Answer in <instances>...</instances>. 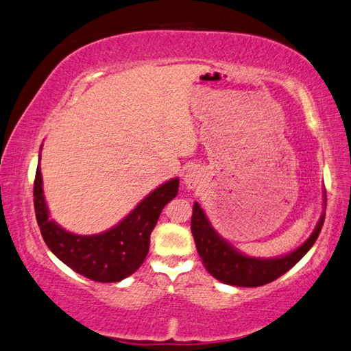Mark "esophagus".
<instances>
[{
  "label": "esophagus",
  "instance_id": "1",
  "mask_svg": "<svg viewBox=\"0 0 351 351\" xmlns=\"http://www.w3.org/2000/svg\"><path fill=\"white\" fill-rule=\"evenodd\" d=\"M197 182H199V177H197V172L194 171V169H188L186 171V174H185V183L190 188H194L197 185Z\"/></svg>",
  "mask_w": 351,
  "mask_h": 351
}]
</instances>
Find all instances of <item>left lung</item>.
Returning <instances> with one entry per match:
<instances>
[{"mask_svg":"<svg viewBox=\"0 0 351 351\" xmlns=\"http://www.w3.org/2000/svg\"><path fill=\"white\" fill-rule=\"evenodd\" d=\"M323 221H325V212L322 213L314 232L303 245L289 254L271 258L251 257L235 250L213 229L199 202H194L193 206L191 232L204 267L215 279L229 285H237V287H258L282 276L304 257L306 252L315 243Z\"/></svg>","mask_w":351,"mask_h":351,"instance_id":"8db88e82","label":"left lung"}]
</instances>
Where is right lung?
<instances>
[{
  "mask_svg": "<svg viewBox=\"0 0 351 351\" xmlns=\"http://www.w3.org/2000/svg\"><path fill=\"white\" fill-rule=\"evenodd\" d=\"M177 191L179 179L176 177L149 193L114 228L95 235H78L50 218L39 165L34 180V210L44 241L59 261L93 281L119 282L143 265L161 210L177 196Z\"/></svg>",
  "mask_w": 351,
  "mask_h": 351,
  "instance_id": "1",
  "label": "right lung"
}]
</instances>
